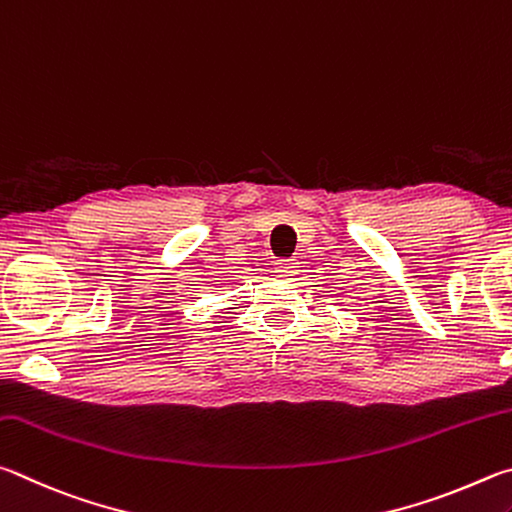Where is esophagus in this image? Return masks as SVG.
I'll return each mask as SVG.
<instances>
[{
  "instance_id": "esophagus-1",
  "label": "esophagus",
  "mask_w": 512,
  "mask_h": 512,
  "mask_svg": "<svg viewBox=\"0 0 512 512\" xmlns=\"http://www.w3.org/2000/svg\"><path fill=\"white\" fill-rule=\"evenodd\" d=\"M297 267H299V263L292 261V258H279V261L274 263V272L281 276H292V274H297Z\"/></svg>"
}]
</instances>
